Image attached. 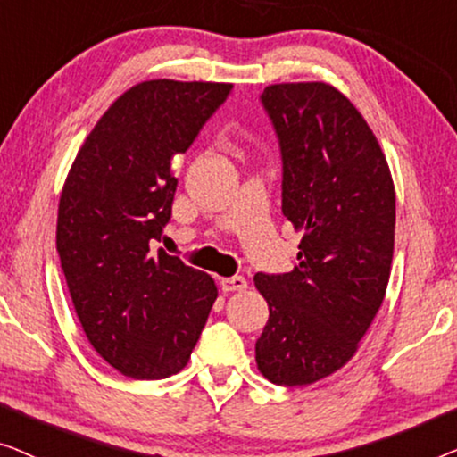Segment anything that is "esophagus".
<instances>
[{"label": "esophagus", "instance_id": "obj_1", "mask_svg": "<svg viewBox=\"0 0 457 457\" xmlns=\"http://www.w3.org/2000/svg\"><path fill=\"white\" fill-rule=\"evenodd\" d=\"M248 287L246 279L242 275H234V278H223L221 279V290L223 292H244Z\"/></svg>", "mask_w": 457, "mask_h": 457}]
</instances>
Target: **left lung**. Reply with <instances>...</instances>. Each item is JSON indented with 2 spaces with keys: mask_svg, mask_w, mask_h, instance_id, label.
<instances>
[{
  "mask_svg": "<svg viewBox=\"0 0 457 457\" xmlns=\"http://www.w3.org/2000/svg\"><path fill=\"white\" fill-rule=\"evenodd\" d=\"M278 134L281 211L300 231L290 273H256L269 304L256 364L271 383L311 385L356 354L383 304L394 259L395 190L358 109L325 82L267 87Z\"/></svg>",
  "mask_w": 457,
  "mask_h": 457,
  "instance_id": "left-lung-1",
  "label": "left lung"
}]
</instances>
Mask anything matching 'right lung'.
I'll list each match as a JSON object with an SVG mask.
<instances>
[{
  "mask_svg": "<svg viewBox=\"0 0 457 457\" xmlns=\"http://www.w3.org/2000/svg\"><path fill=\"white\" fill-rule=\"evenodd\" d=\"M229 93L223 82H140L101 115L63 184L55 242L76 314L97 354L138 381L184 369L217 298L207 273L155 242L171 220V159Z\"/></svg>",
  "mask_w": 457,
  "mask_h": 457,
  "instance_id": "obj_1",
  "label": "right lung"
}]
</instances>
